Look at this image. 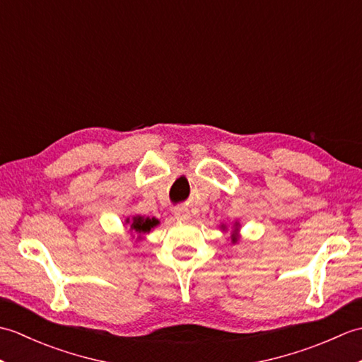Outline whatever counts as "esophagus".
Listing matches in <instances>:
<instances>
[{
	"instance_id": "34e87169",
	"label": "esophagus",
	"mask_w": 362,
	"mask_h": 362,
	"mask_svg": "<svg viewBox=\"0 0 362 362\" xmlns=\"http://www.w3.org/2000/svg\"><path fill=\"white\" fill-rule=\"evenodd\" d=\"M174 216L177 221H189L191 219V213L187 209H177L174 211Z\"/></svg>"
}]
</instances>
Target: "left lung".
Returning <instances> with one entry per match:
<instances>
[{
	"mask_svg": "<svg viewBox=\"0 0 362 362\" xmlns=\"http://www.w3.org/2000/svg\"><path fill=\"white\" fill-rule=\"evenodd\" d=\"M221 228H222V230H227L224 224L221 226ZM238 232H240V222H235V224H233V232H232V235H230V238H232V243H233V244H236L238 240H240V235H238Z\"/></svg>",
	"mask_w": 362,
	"mask_h": 362,
	"instance_id": "1",
	"label": "left lung"
}]
</instances>
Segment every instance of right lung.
Here are the masks:
<instances>
[{
  "mask_svg": "<svg viewBox=\"0 0 362 362\" xmlns=\"http://www.w3.org/2000/svg\"><path fill=\"white\" fill-rule=\"evenodd\" d=\"M124 224L127 226L126 230L130 240L143 241L146 235H149L152 232V228H156L160 224V221L156 218L141 216V214H134V216L126 218Z\"/></svg>",
  "mask_w": 362,
  "mask_h": 362,
  "instance_id": "right-lung-1",
  "label": "right lung"
}]
</instances>
